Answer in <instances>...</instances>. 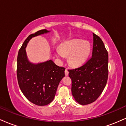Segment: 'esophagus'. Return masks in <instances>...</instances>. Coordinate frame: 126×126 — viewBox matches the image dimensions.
<instances>
[{
    "instance_id": "34e87169",
    "label": "esophagus",
    "mask_w": 126,
    "mask_h": 126,
    "mask_svg": "<svg viewBox=\"0 0 126 126\" xmlns=\"http://www.w3.org/2000/svg\"><path fill=\"white\" fill-rule=\"evenodd\" d=\"M64 73H65V75H66V76H67V75H69V71H68V70L67 69H66V70H65Z\"/></svg>"
}]
</instances>
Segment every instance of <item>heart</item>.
<instances>
[{
  "label": "heart",
  "instance_id": "obj_1",
  "mask_svg": "<svg viewBox=\"0 0 126 126\" xmlns=\"http://www.w3.org/2000/svg\"><path fill=\"white\" fill-rule=\"evenodd\" d=\"M91 52V46L88 41L75 39L66 42L56 50V54L59 58L69 56V63L73 66H79L88 60Z\"/></svg>",
  "mask_w": 126,
  "mask_h": 126
}]
</instances>
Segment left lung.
<instances>
[{"label":"left lung","instance_id":"obj_1","mask_svg":"<svg viewBox=\"0 0 126 126\" xmlns=\"http://www.w3.org/2000/svg\"><path fill=\"white\" fill-rule=\"evenodd\" d=\"M93 36L92 57L80 67L69 70L72 95L81 105H87L96 101L108 80V51L100 37L94 33Z\"/></svg>","mask_w":126,"mask_h":126}]
</instances>
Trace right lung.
I'll list each match as a JSON object with an SVG mask.
<instances>
[{
	"instance_id": "right-lung-1",
	"label": "right lung",
	"mask_w": 126,
	"mask_h": 126,
	"mask_svg": "<svg viewBox=\"0 0 126 126\" xmlns=\"http://www.w3.org/2000/svg\"><path fill=\"white\" fill-rule=\"evenodd\" d=\"M48 32L41 30L29 35L17 57L16 75L20 89L30 102L40 106L48 104L53 100L59 83L65 76V68L57 66L51 60L36 64L27 59L25 48L30 39Z\"/></svg>"
}]
</instances>
